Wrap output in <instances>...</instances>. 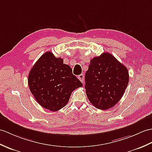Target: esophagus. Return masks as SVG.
I'll return each instance as SVG.
<instances>
[{
	"instance_id": "obj_1",
	"label": "esophagus",
	"mask_w": 152,
	"mask_h": 152,
	"mask_svg": "<svg viewBox=\"0 0 152 152\" xmlns=\"http://www.w3.org/2000/svg\"><path fill=\"white\" fill-rule=\"evenodd\" d=\"M78 79L81 81V82H82V83L83 82V80H84V76H83V74H81V75H80L79 76H78Z\"/></svg>"
}]
</instances>
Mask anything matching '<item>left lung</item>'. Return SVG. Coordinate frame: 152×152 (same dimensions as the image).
<instances>
[{"label": "left lung", "mask_w": 152, "mask_h": 152, "mask_svg": "<svg viewBox=\"0 0 152 152\" xmlns=\"http://www.w3.org/2000/svg\"><path fill=\"white\" fill-rule=\"evenodd\" d=\"M85 80L91 103L97 109L106 110L121 99L129 82V73L113 56L104 52L91 60Z\"/></svg>", "instance_id": "1"}]
</instances>
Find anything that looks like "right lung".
<instances>
[{"mask_svg": "<svg viewBox=\"0 0 152 152\" xmlns=\"http://www.w3.org/2000/svg\"><path fill=\"white\" fill-rule=\"evenodd\" d=\"M28 82L39 104L51 111L65 107L72 91L83 86L72 74L71 67L51 52H45L35 63Z\"/></svg>", "mask_w": 152, "mask_h": 152, "instance_id": "right-lung-1", "label": "right lung"}]
</instances>
